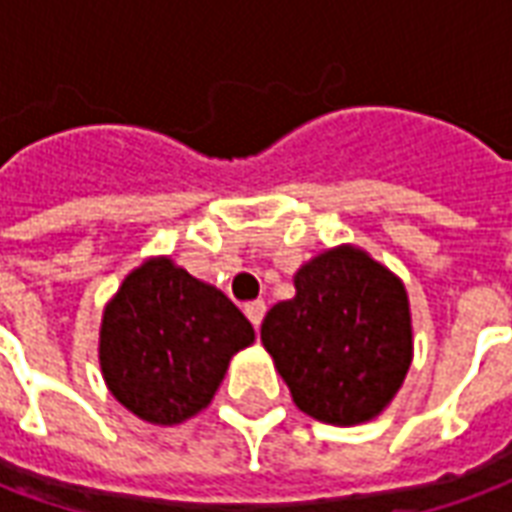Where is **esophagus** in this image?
<instances>
[{"instance_id":"obj_1","label":"esophagus","mask_w":512,"mask_h":512,"mask_svg":"<svg viewBox=\"0 0 512 512\" xmlns=\"http://www.w3.org/2000/svg\"><path fill=\"white\" fill-rule=\"evenodd\" d=\"M244 312H246V318L252 321V326H255V329H260L263 315H266V304H263V301H249V304L244 307Z\"/></svg>"}]
</instances>
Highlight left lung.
<instances>
[{"mask_svg":"<svg viewBox=\"0 0 512 512\" xmlns=\"http://www.w3.org/2000/svg\"><path fill=\"white\" fill-rule=\"evenodd\" d=\"M296 296L263 318L260 340L293 403L326 425H362L384 411L414 359L403 279L354 244L307 260Z\"/></svg>","mask_w":512,"mask_h":512,"instance_id":"obj_1","label":"left lung"}]
</instances>
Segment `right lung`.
<instances>
[{
  "label": "right lung",
  "mask_w": 512,
  "mask_h": 512,
  "mask_svg": "<svg viewBox=\"0 0 512 512\" xmlns=\"http://www.w3.org/2000/svg\"><path fill=\"white\" fill-rule=\"evenodd\" d=\"M252 343V323L222 290L158 255L106 301L98 362L106 389L134 417L180 425L208 408L230 359Z\"/></svg>",
  "instance_id": "obj_1"
}]
</instances>
